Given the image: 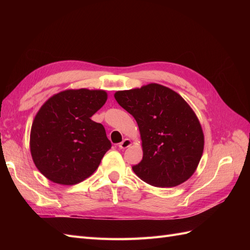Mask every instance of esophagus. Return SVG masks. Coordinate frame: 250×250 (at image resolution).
<instances>
[{
    "label": "esophagus",
    "mask_w": 250,
    "mask_h": 250,
    "mask_svg": "<svg viewBox=\"0 0 250 250\" xmlns=\"http://www.w3.org/2000/svg\"><path fill=\"white\" fill-rule=\"evenodd\" d=\"M131 144H132V142L129 139H125L123 142H121L119 144V148L120 149H126V148L129 147Z\"/></svg>",
    "instance_id": "1"
}]
</instances>
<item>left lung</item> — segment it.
Instances as JSON below:
<instances>
[{"label": "left lung", "mask_w": 250, "mask_h": 250, "mask_svg": "<svg viewBox=\"0 0 250 250\" xmlns=\"http://www.w3.org/2000/svg\"><path fill=\"white\" fill-rule=\"evenodd\" d=\"M115 99L135 119L143 160L132 167L147 184L172 188L185 183L198 167L204 147L199 120L186 100L157 83L119 90Z\"/></svg>", "instance_id": "1"}]
</instances>
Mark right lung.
I'll use <instances>...</instances> for the list:
<instances>
[{
    "mask_svg": "<svg viewBox=\"0 0 250 250\" xmlns=\"http://www.w3.org/2000/svg\"><path fill=\"white\" fill-rule=\"evenodd\" d=\"M107 100L102 89H65L42 104L30 132L32 160L53 183L73 186L98 169L111 143L90 119Z\"/></svg>",
    "mask_w": 250,
    "mask_h": 250,
    "instance_id": "1",
    "label": "right lung"
}]
</instances>
